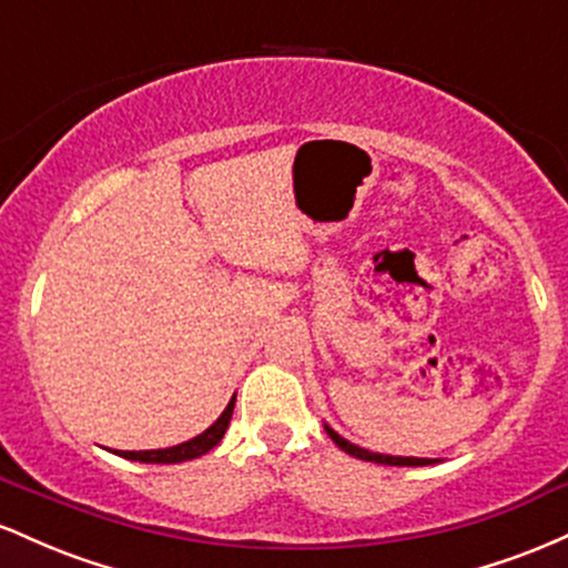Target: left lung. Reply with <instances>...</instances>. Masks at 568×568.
<instances>
[{
	"instance_id": "8db88e82",
	"label": "left lung",
	"mask_w": 568,
	"mask_h": 568,
	"mask_svg": "<svg viewBox=\"0 0 568 568\" xmlns=\"http://www.w3.org/2000/svg\"><path fill=\"white\" fill-rule=\"evenodd\" d=\"M323 427H325V433L331 435V440H334L336 446L342 448V452L355 456V459L376 462V465H389V467H425V465H433V459H419V456H393V454L368 452V448H361V446H355V443H349L347 438H342V435H338L331 425H325V422H323Z\"/></svg>"
}]
</instances>
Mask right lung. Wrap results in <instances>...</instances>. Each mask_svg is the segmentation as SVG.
Segmentation results:
<instances>
[{"mask_svg":"<svg viewBox=\"0 0 568 568\" xmlns=\"http://www.w3.org/2000/svg\"><path fill=\"white\" fill-rule=\"evenodd\" d=\"M234 397L226 403V408L221 410V416L216 422H213L211 427L205 429V433L194 435V438H189L184 443H179V446H168V448H152V452H114L116 456H122V459H133V462H146V465H175V462H189V459H197V456L207 454L211 448H216L221 438H224L226 427H230L232 422V410H234Z\"/></svg>","mask_w":568,"mask_h":568,"instance_id":"right-lung-1","label":"right lung"}]
</instances>
